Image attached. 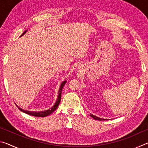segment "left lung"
<instances>
[{"label": "left lung", "mask_w": 148, "mask_h": 148, "mask_svg": "<svg viewBox=\"0 0 148 148\" xmlns=\"http://www.w3.org/2000/svg\"><path fill=\"white\" fill-rule=\"evenodd\" d=\"M90 116H91V117H92V118L95 119V120H99V121H102V120H106V119H102V118H100V117L95 116H94V115H92L91 114H90Z\"/></svg>", "instance_id": "1"}]
</instances>
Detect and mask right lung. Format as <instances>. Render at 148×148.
Listing matches in <instances>:
<instances>
[{
    "label": "right lung",
    "mask_w": 148,
    "mask_h": 148,
    "mask_svg": "<svg viewBox=\"0 0 148 148\" xmlns=\"http://www.w3.org/2000/svg\"><path fill=\"white\" fill-rule=\"evenodd\" d=\"M27 31H24L23 33L21 35V36H23V35L25 33V32H27ZM66 80H64V81H63L61 83V86H60V87H59V95H58V97H57V101H56V104H55L53 106H52L51 108L47 110H44V111H41V112H32V111H28V110H23L21 109V108H19L17 106V105H16V106L18 107V108L19 110H21V112H24V113L25 114H27L29 115H31V116H36V117H46V116H49V115L51 114L52 112H53L55 110H56L57 109V108L58 107L59 104L60 103V102H61V92H62V88H63L64 86L65 85V84H66Z\"/></svg>",
    "instance_id": "1"
}]
</instances>
